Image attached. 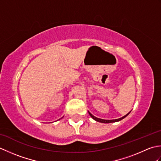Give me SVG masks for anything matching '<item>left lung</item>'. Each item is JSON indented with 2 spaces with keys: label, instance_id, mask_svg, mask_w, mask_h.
Masks as SVG:
<instances>
[{
  "label": "left lung",
  "instance_id": "obj_1",
  "mask_svg": "<svg viewBox=\"0 0 161 161\" xmlns=\"http://www.w3.org/2000/svg\"><path fill=\"white\" fill-rule=\"evenodd\" d=\"M129 113H130V112H129ZM129 113H128V114H126V115L123 116V117H122V118H119V119H100V118H96V117H95V116L92 115L90 112H88V114H89V115H91V117L92 118L94 119L95 120H96V121H97V122H102V123H111V122H118V121L121 120V119H122L123 118H125L126 117V116H127V115L129 114Z\"/></svg>",
  "mask_w": 161,
  "mask_h": 161
}]
</instances>
